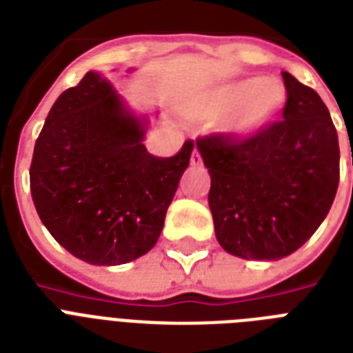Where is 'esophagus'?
Returning <instances> with one entry per match:
<instances>
[{"label": "esophagus", "instance_id": "esophagus-1", "mask_svg": "<svg viewBox=\"0 0 353 353\" xmlns=\"http://www.w3.org/2000/svg\"><path fill=\"white\" fill-rule=\"evenodd\" d=\"M200 162H202V159H200L199 149L194 148V149H193V153H191V165H199Z\"/></svg>", "mask_w": 353, "mask_h": 353}]
</instances>
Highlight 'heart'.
Instances as JSON below:
<instances>
[{"label": "heart", "instance_id": "obj_1", "mask_svg": "<svg viewBox=\"0 0 353 353\" xmlns=\"http://www.w3.org/2000/svg\"><path fill=\"white\" fill-rule=\"evenodd\" d=\"M286 105V89L273 78H242L216 87L210 97L191 107L193 120H216L235 113L233 131L239 137H252L272 123Z\"/></svg>", "mask_w": 353, "mask_h": 353}]
</instances>
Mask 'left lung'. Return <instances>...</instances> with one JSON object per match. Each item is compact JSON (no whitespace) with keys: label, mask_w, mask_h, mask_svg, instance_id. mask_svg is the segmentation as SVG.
<instances>
[{"label":"left lung","mask_w":353,"mask_h":353,"mask_svg":"<svg viewBox=\"0 0 353 353\" xmlns=\"http://www.w3.org/2000/svg\"><path fill=\"white\" fill-rule=\"evenodd\" d=\"M283 120L252 137L199 138L216 241L231 255L279 261L314 235L339 185V140L321 97L283 72Z\"/></svg>","instance_id":"8db88e82"}]
</instances>
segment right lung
<instances>
[{"label": "right lung", "mask_w": 353, "mask_h": 353, "mask_svg": "<svg viewBox=\"0 0 353 353\" xmlns=\"http://www.w3.org/2000/svg\"><path fill=\"white\" fill-rule=\"evenodd\" d=\"M148 118L89 70L60 94L34 145L30 193L39 219L80 261L118 266L145 255L190 165L193 142L160 159L148 153Z\"/></svg>", "instance_id": "obj_1"}]
</instances>
